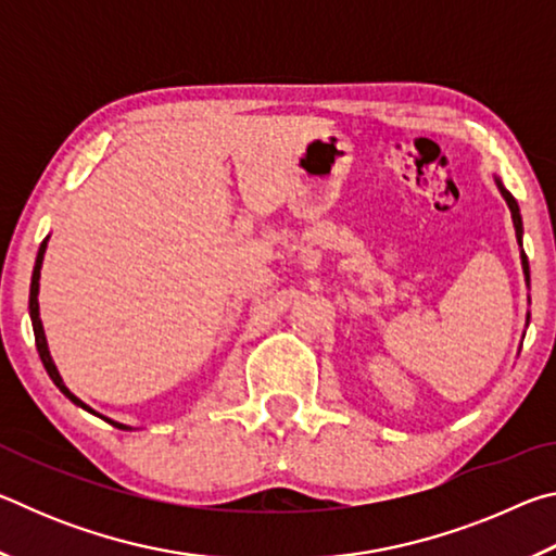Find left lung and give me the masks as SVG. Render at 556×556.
I'll use <instances>...</instances> for the list:
<instances>
[{
    "mask_svg": "<svg viewBox=\"0 0 556 556\" xmlns=\"http://www.w3.org/2000/svg\"><path fill=\"white\" fill-rule=\"evenodd\" d=\"M495 178V186H497V191H501V195L505 199V203H507V208H510V215H513V225H515V238H517V244H520V262H522V275H525V285L530 287V262H527V255H525V250H522V215H520V205H517V201L513 199V193L507 191V188L503 186V181L497 176H493ZM527 304H530V296H527ZM527 326H530V312H527Z\"/></svg>",
    "mask_w": 556,
    "mask_h": 556,
    "instance_id": "obj_1",
    "label": "left lung"
}]
</instances>
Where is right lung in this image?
<instances>
[{"instance_id": "right-lung-1", "label": "right lung", "mask_w": 556, "mask_h": 556, "mask_svg": "<svg viewBox=\"0 0 556 556\" xmlns=\"http://www.w3.org/2000/svg\"><path fill=\"white\" fill-rule=\"evenodd\" d=\"M46 244H49V238H46V240L41 242V248H39V255H36V265H34V275H31V289H29V316H31V326H34L36 351H39V357H41L43 368H46V372H49V378L53 380L55 388H59V390L65 394V397H68L73 404H78V407H83V409L90 412V414H98L96 409L88 407L86 402L75 397V394H73L68 388H65V382H63V378H61V372H59V368H55V363H53V357H51L49 343H46L43 324H41V316H39V279H41V265H43V255H46ZM98 417H100V419H105L108 425L117 427V429H122V431H131V427H127V425H119V421H115V419H108V417H102V414H98Z\"/></svg>"}]
</instances>
